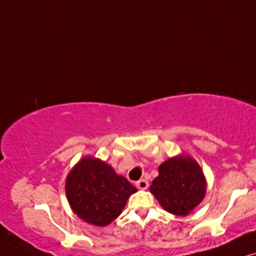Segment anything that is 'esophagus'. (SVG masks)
I'll use <instances>...</instances> for the list:
<instances>
[{"label":"esophagus","mask_w":256,"mask_h":256,"mask_svg":"<svg viewBox=\"0 0 256 256\" xmlns=\"http://www.w3.org/2000/svg\"><path fill=\"white\" fill-rule=\"evenodd\" d=\"M136 186H137V188L139 190H146L148 187V182H146L145 179H140L136 182Z\"/></svg>","instance_id":"34e87169"}]
</instances>
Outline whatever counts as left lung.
<instances>
[{
	"mask_svg": "<svg viewBox=\"0 0 256 256\" xmlns=\"http://www.w3.org/2000/svg\"><path fill=\"white\" fill-rule=\"evenodd\" d=\"M158 172V176L150 186V192L168 213L188 216L205 198V174L190 156L182 153L171 156L160 164Z\"/></svg>",
	"mask_w": 256,
	"mask_h": 256,
	"instance_id": "1",
	"label": "left lung"
}]
</instances>
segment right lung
Listing matches in <instances>:
<instances>
[{
	"label": "right lung",
	"mask_w": 256,
	"mask_h": 256,
	"mask_svg": "<svg viewBox=\"0 0 256 256\" xmlns=\"http://www.w3.org/2000/svg\"><path fill=\"white\" fill-rule=\"evenodd\" d=\"M136 192L137 188L128 179L92 156L82 158L66 180V194L72 212L94 226H108L117 219Z\"/></svg>",
	"instance_id": "right-lung-1"
}]
</instances>
